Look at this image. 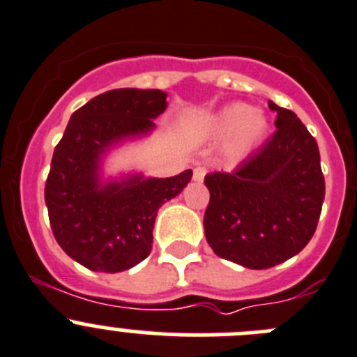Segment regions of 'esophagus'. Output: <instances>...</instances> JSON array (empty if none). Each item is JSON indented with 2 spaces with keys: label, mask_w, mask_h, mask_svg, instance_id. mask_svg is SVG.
<instances>
[{
  "label": "esophagus",
  "mask_w": 357,
  "mask_h": 357,
  "mask_svg": "<svg viewBox=\"0 0 357 357\" xmlns=\"http://www.w3.org/2000/svg\"><path fill=\"white\" fill-rule=\"evenodd\" d=\"M204 176H206V169H204V167H195V169H194V181L201 183L202 179H204Z\"/></svg>",
  "instance_id": "obj_1"
}]
</instances>
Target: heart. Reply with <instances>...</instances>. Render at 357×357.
<instances>
[{
	"instance_id": "obj_1",
	"label": "heart",
	"mask_w": 357,
	"mask_h": 357,
	"mask_svg": "<svg viewBox=\"0 0 357 357\" xmlns=\"http://www.w3.org/2000/svg\"><path fill=\"white\" fill-rule=\"evenodd\" d=\"M208 130L215 139H227L226 153L229 158L242 160L258 149L266 139L268 119L258 108L233 102L210 119Z\"/></svg>"
}]
</instances>
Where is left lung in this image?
Masks as SVG:
<instances>
[{
  "label": "left lung",
  "instance_id": "1",
  "mask_svg": "<svg viewBox=\"0 0 357 357\" xmlns=\"http://www.w3.org/2000/svg\"><path fill=\"white\" fill-rule=\"evenodd\" d=\"M268 108L278 114L272 139L236 171L204 178L208 243L220 258L256 271L307 245L326 195L317 140L294 112L274 101Z\"/></svg>",
  "mask_w": 357,
  "mask_h": 357
}]
</instances>
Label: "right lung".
<instances>
[{
	"mask_svg": "<svg viewBox=\"0 0 357 357\" xmlns=\"http://www.w3.org/2000/svg\"><path fill=\"white\" fill-rule=\"evenodd\" d=\"M165 108L158 89H115L70 115L44 197L54 238L79 265L107 274L139 265L151 252L160 206L190 183V169L172 178L102 176L108 153L153 133Z\"/></svg>",
	"mask_w": 357,
	"mask_h": 357,
	"instance_id": "right-lung-1",
	"label": "right lung"
}]
</instances>
